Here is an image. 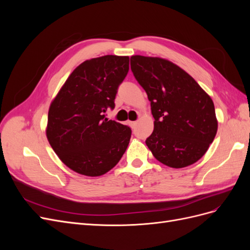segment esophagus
Wrapping results in <instances>:
<instances>
[{"instance_id":"1","label":"esophagus","mask_w":250,"mask_h":250,"mask_svg":"<svg viewBox=\"0 0 250 250\" xmlns=\"http://www.w3.org/2000/svg\"><path fill=\"white\" fill-rule=\"evenodd\" d=\"M129 125L131 128H134L135 125H137V122H135V121H133V122H129Z\"/></svg>"}]
</instances>
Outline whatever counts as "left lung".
Segmentation results:
<instances>
[{
    "instance_id": "8db88e82",
    "label": "left lung",
    "mask_w": 250,
    "mask_h": 250,
    "mask_svg": "<svg viewBox=\"0 0 250 250\" xmlns=\"http://www.w3.org/2000/svg\"><path fill=\"white\" fill-rule=\"evenodd\" d=\"M130 65L151 104L154 130L146 145L153 156L176 169L199 161L218 128L210 97L169 60L135 55L130 57Z\"/></svg>"
}]
</instances>
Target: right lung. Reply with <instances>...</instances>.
Returning a JSON list of instances; mask_svg holds the SVG:
<instances>
[{
	"instance_id": "1",
	"label": "right lung",
	"mask_w": 250,
	"mask_h": 250,
	"mask_svg": "<svg viewBox=\"0 0 250 250\" xmlns=\"http://www.w3.org/2000/svg\"><path fill=\"white\" fill-rule=\"evenodd\" d=\"M129 70V57L105 55L73 71L50 105L47 138L62 162L86 176H100L123 156L130 127L105 118L115 108L118 88Z\"/></svg>"
}]
</instances>
